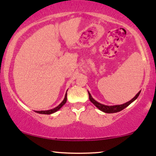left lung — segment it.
Returning a JSON list of instances; mask_svg holds the SVG:
<instances>
[{
  "label": "left lung",
  "instance_id": "obj_1",
  "mask_svg": "<svg viewBox=\"0 0 156 156\" xmlns=\"http://www.w3.org/2000/svg\"><path fill=\"white\" fill-rule=\"evenodd\" d=\"M140 92H141V91H139V92H138L136 94V96L134 97L133 99H131L130 101L124 103V104L116 105H105L101 104V103H98V102L96 101L95 100L93 99V98L92 97V95H91V94L88 92L89 100H90V101L92 102L93 104L95 105L97 108H99L100 110L102 111V112H103L105 113H108V114H111V113H117V112H120V111H122V110H123V109L126 108L127 106H128L130 103H133L135 100H136V98L139 97Z\"/></svg>",
  "mask_w": 156,
  "mask_h": 156
}]
</instances>
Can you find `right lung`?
<instances>
[{
	"label": "right lung",
	"instance_id": "1",
	"mask_svg": "<svg viewBox=\"0 0 156 156\" xmlns=\"http://www.w3.org/2000/svg\"><path fill=\"white\" fill-rule=\"evenodd\" d=\"M67 94L66 93L65 97H64V99L63 100V101H62V103H61L60 104L58 105V106L55 107V108L51 109V110H48V111H36V112L38 113V114H53V113L56 112L57 111L59 110V109L66 103V102H67Z\"/></svg>",
	"mask_w": 156,
	"mask_h": 156
}]
</instances>
